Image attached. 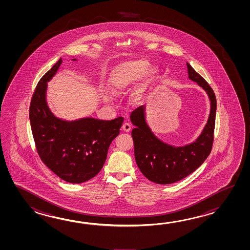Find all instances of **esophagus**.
<instances>
[{"label":"esophagus","instance_id":"obj_1","mask_svg":"<svg viewBox=\"0 0 250 250\" xmlns=\"http://www.w3.org/2000/svg\"><path fill=\"white\" fill-rule=\"evenodd\" d=\"M123 129L125 132H129L131 129V126L128 123H123Z\"/></svg>","mask_w":250,"mask_h":250}]
</instances>
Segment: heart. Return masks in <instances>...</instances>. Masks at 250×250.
I'll return each instance as SVG.
<instances>
[{
	"instance_id": "heart-1",
	"label": "heart",
	"mask_w": 250,
	"mask_h": 250,
	"mask_svg": "<svg viewBox=\"0 0 250 250\" xmlns=\"http://www.w3.org/2000/svg\"><path fill=\"white\" fill-rule=\"evenodd\" d=\"M147 66V62L141 60L126 62L118 65L117 67L112 70V75L109 80V85L112 93L121 94L123 91L127 90L130 86L135 85L138 80H141V78L146 73ZM155 74V69H148L146 80L138 86V89L134 93V96L136 98H140L143 96ZM104 97L106 100L110 99V97L107 95Z\"/></svg>"
}]
</instances>
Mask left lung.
Instances as JSON below:
<instances>
[{
    "mask_svg": "<svg viewBox=\"0 0 250 250\" xmlns=\"http://www.w3.org/2000/svg\"><path fill=\"white\" fill-rule=\"evenodd\" d=\"M187 67L188 78L207 91L211 100L208 124L194 143L174 147L162 142L151 132L146 123L145 106L138 107L130 114V120L136 127L131 132L136 163L144 176L157 184H171L186 178L202 165L212 151L216 97L202 76L188 62Z\"/></svg>",
    "mask_w": 250,
    "mask_h": 250,
    "instance_id": "left-lung-1",
    "label": "left lung"
}]
</instances>
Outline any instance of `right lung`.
I'll return each instance as SVG.
<instances>
[{"label": "right lung", "mask_w": 250, "mask_h": 250, "mask_svg": "<svg viewBox=\"0 0 250 250\" xmlns=\"http://www.w3.org/2000/svg\"><path fill=\"white\" fill-rule=\"evenodd\" d=\"M60 59L38 81L29 106L33 138L40 159L62 180L82 183L101 170L124 118L102 121L85 118L64 122L53 116L45 102L46 83L58 70Z\"/></svg>", "instance_id": "1"}]
</instances>
